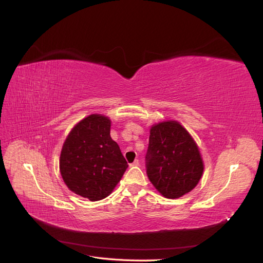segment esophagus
I'll return each instance as SVG.
<instances>
[{"mask_svg":"<svg viewBox=\"0 0 263 263\" xmlns=\"http://www.w3.org/2000/svg\"><path fill=\"white\" fill-rule=\"evenodd\" d=\"M139 165H140V162L138 159H136V160H135L133 163H130V166H139Z\"/></svg>","mask_w":263,"mask_h":263,"instance_id":"obj_1","label":"esophagus"}]
</instances>
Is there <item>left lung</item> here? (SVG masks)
<instances>
[{
  "label": "left lung",
  "mask_w": 263,
  "mask_h": 263,
  "mask_svg": "<svg viewBox=\"0 0 263 263\" xmlns=\"http://www.w3.org/2000/svg\"><path fill=\"white\" fill-rule=\"evenodd\" d=\"M145 159L150 182L166 198H178L192 191L204 170L193 138L174 121L151 127Z\"/></svg>",
  "instance_id": "left-lung-1"
}]
</instances>
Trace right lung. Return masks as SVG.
Masks as SVG:
<instances>
[{"label":"right lung","mask_w":263,"mask_h":263,"mask_svg":"<svg viewBox=\"0 0 263 263\" xmlns=\"http://www.w3.org/2000/svg\"><path fill=\"white\" fill-rule=\"evenodd\" d=\"M109 133L107 117L90 115L73 127L61 150L63 181L72 192L92 202L112 193L128 166Z\"/></svg>","instance_id":"add662e5"}]
</instances>
